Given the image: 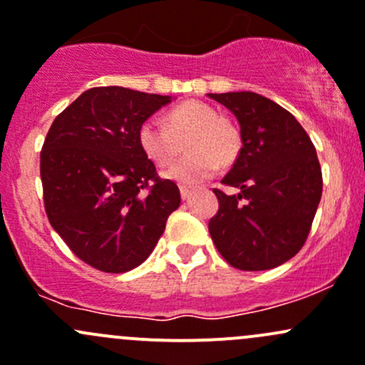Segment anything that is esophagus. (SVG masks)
<instances>
[{"mask_svg": "<svg viewBox=\"0 0 365 365\" xmlns=\"http://www.w3.org/2000/svg\"><path fill=\"white\" fill-rule=\"evenodd\" d=\"M180 194H182V200H189L190 194H192V189L185 185H180Z\"/></svg>", "mask_w": 365, "mask_h": 365, "instance_id": "esophagus-1", "label": "esophagus"}]
</instances>
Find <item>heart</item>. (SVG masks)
I'll return each mask as SVG.
<instances>
[{"instance_id":"b5f03b06","label":"heart","mask_w":365,"mask_h":365,"mask_svg":"<svg viewBox=\"0 0 365 365\" xmlns=\"http://www.w3.org/2000/svg\"><path fill=\"white\" fill-rule=\"evenodd\" d=\"M187 141L185 159L165 171V178L182 185H196L212 178L219 164H231L240 150V135L220 113L200 101L183 102L168 114V123L148 118L138 132L139 146L157 165H169L180 153V139Z\"/></svg>"}]
</instances>
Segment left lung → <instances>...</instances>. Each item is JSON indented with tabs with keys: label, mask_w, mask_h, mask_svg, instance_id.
<instances>
[{
	"label": "left lung",
	"mask_w": 365,
	"mask_h": 365,
	"mask_svg": "<svg viewBox=\"0 0 365 365\" xmlns=\"http://www.w3.org/2000/svg\"><path fill=\"white\" fill-rule=\"evenodd\" d=\"M237 116L242 148L222 178L238 194L213 189L219 212L208 231L238 270H270L304 247L322 200L316 148L297 118L252 91L208 93Z\"/></svg>",
	"instance_id": "left-lung-1"
}]
</instances>
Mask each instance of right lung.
I'll use <instances>...</instances> for the list:
<instances>
[{
	"mask_svg": "<svg viewBox=\"0 0 365 365\" xmlns=\"http://www.w3.org/2000/svg\"><path fill=\"white\" fill-rule=\"evenodd\" d=\"M168 95L91 88L56 116L40 152L47 219L79 259L108 274L139 267L155 249L180 190L139 146L145 120Z\"/></svg>",
	"mask_w": 365,
	"mask_h": 365,
	"instance_id": "obj_1",
	"label": "right lung"
}]
</instances>
